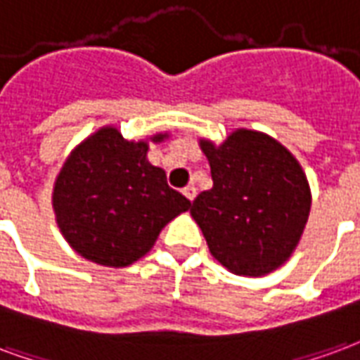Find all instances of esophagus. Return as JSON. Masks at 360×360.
<instances>
[{"instance_id":"obj_1","label":"esophagus","mask_w":360,"mask_h":360,"mask_svg":"<svg viewBox=\"0 0 360 360\" xmlns=\"http://www.w3.org/2000/svg\"><path fill=\"white\" fill-rule=\"evenodd\" d=\"M184 195L190 199V201H193L195 195H198V188H195L193 184H191V186H186V188H184Z\"/></svg>"}]
</instances>
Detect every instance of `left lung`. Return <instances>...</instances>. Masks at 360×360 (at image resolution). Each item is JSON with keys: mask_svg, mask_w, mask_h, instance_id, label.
Returning <instances> with one entry per match:
<instances>
[{"mask_svg": "<svg viewBox=\"0 0 360 360\" xmlns=\"http://www.w3.org/2000/svg\"><path fill=\"white\" fill-rule=\"evenodd\" d=\"M212 188L191 217L211 255L240 276H264L297 248L311 211V188L297 159L270 136L236 130L224 143L201 140Z\"/></svg>", "mask_w": 360, "mask_h": 360, "instance_id": "left-lung-1", "label": "left lung"}]
</instances>
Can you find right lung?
Returning <instances> with one entry per match:
<instances>
[{"label": "right lung", "mask_w": 360, "mask_h": 360, "mask_svg": "<svg viewBox=\"0 0 360 360\" xmlns=\"http://www.w3.org/2000/svg\"><path fill=\"white\" fill-rule=\"evenodd\" d=\"M157 134L151 141H162ZM148 141H128L105 126L63 165L53 188L57 226L78 255L103 266H128L153 248L170 220L191 207L148 161Z\"/></svg>", "instance_id": "1"}]
</instances>
